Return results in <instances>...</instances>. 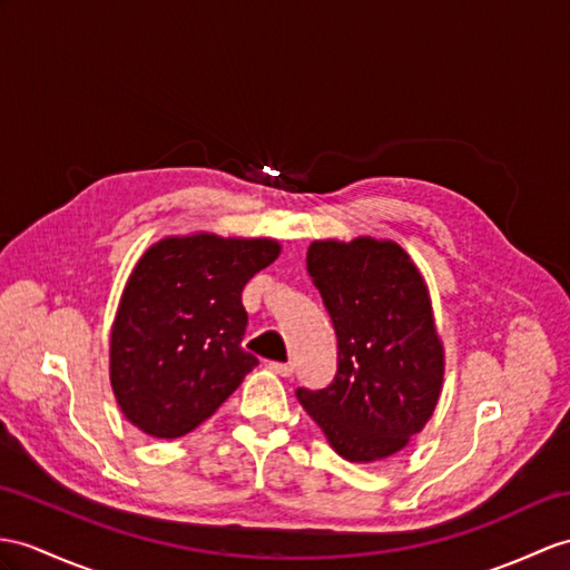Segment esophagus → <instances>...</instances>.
I'll return each instance as SVG.
<instances>
[{
  "label": "esophagus",
  "instance_id": "1",
  "mask_svg": "<svg viewBox=\"0 0 570 570\" xmlns=\"http://www.w3.org/2000/svg\"><path fill=\"white\" fill-rule=\"evenodd\" d=\"M271 370H273L275 374H281V377H289V374L295 372L293 363H271Z\"/></svg>",
  "mask_w": 570,
  "mask_h": 570
}]
</instances>
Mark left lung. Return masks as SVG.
Listing matches in <instances>:
<instances>
[{
    "label": "left lung",
    "mask_w": 570,
    "mask_h": 570,
    "mask_svg": "<svg viewBox=\"0 0 570 570\" xmlns=\"http://www.w3.org/2000/svg\"><path fill=\"white\" fill-rule=\"evenodd\" d=\"M307 271L338 338V370L326 390H297L299 404L348 462L404 450L433 415L445 353L428 285L394 242H312Z\"/></svg>",
    "instance_id": "left-lung-1"
}]
</instances>
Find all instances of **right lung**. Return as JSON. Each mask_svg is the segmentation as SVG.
I'll list each match as a JSON object with an SVG mask.
<instances>
[{
	"label": "right lung",
	"mask_w": 570,
	"mask_h": 570,
	"mask_svg": "<svg viewBox=\"0 0 570 570\" xmlns=\"http://www.w3.org/2000/svg\"><path fill=\"white\" fill-rule=\"evenodd\" d=\"M275 239L166 237L137 261L110 328V386L125 419L174 440L225 404L258 360L242 348V289Z\"/></svg>",
	"instance_id": "right-lung-1"
}]
</instances>
